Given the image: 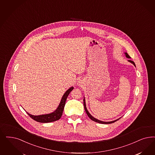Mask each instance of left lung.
<instances>
[{
  "mask_svg": "<svg viewBox=\"0 0 155 155\" xmlns=\"http://www.w3.org/2000/svg\"><path fill=\"white\" fill-rule=\"evenodd\" d=\"M125 53V56H126V57L127 58H130V57L128 55V53ZM128 61L129 62H130V63H132V64H134V66L136 67V65H135V64H134V61H131V60H128ZM84 108H85V110L86 113V114H87V115L88 116V117L91 118V120H93V121H95V122H96V123H100V124H112V123H114V122H116V121H117V120H118L120 118H118V119H117V120H114V121H108V122H105V121H101V120H98V119H97L96 118L94 117H93L91 115V114H90V113L89 112V111L87 110V108H86V102H85V97H84Z\"/></svg>",
  "mask_w": 155,
  "mask_h": 155,
  "instance_id": "8db88e82",
  "label": "left lung"
}]
</instances>
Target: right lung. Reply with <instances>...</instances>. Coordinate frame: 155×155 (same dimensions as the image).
<instances>
[{
	"instance_id": "right-lung-1",
	"label": "right lung",
	"mask_w": 155,
	"mask_h": 155,
	"mask_svg": "<svg viewBox=\"0 0 155 155\" xmlns=\"http://www.w3.org/2000/svg\"><path fill=\"white\" fill-rule=\"evenodd\" d=\"M73 89H74V87L73 86L70 87L69 89L68 90H67L64 93V94L62 97V99L59 104L58 107L55 111H54L53 112L49 113V114H46L38 115V116L32 115V114L27 112L28 115L33 120H34L35 121L39 122V123H51V122H53V121H55L57 120H58L62 115V113H63L64 109L66 99L69 96L70 93L72 91Z\"/></svg>"
}]
</instances>
